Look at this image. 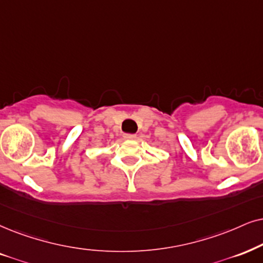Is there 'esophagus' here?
<instances>
[{"instance_id":"obj_1","label":"esophagus","mask_w":263,"mask_h":263,"mask_svg":"<svg viewBox=\"0 0 263 263\" xmlns=\"http://www.w3.org/2000/svg\"><path fill=\"white\" fill-rule=\"evenodd\" d=\"M124 138L125 139H136V138H137V136L134 135V134H125Z\"/></svg>"}]
</instances>
